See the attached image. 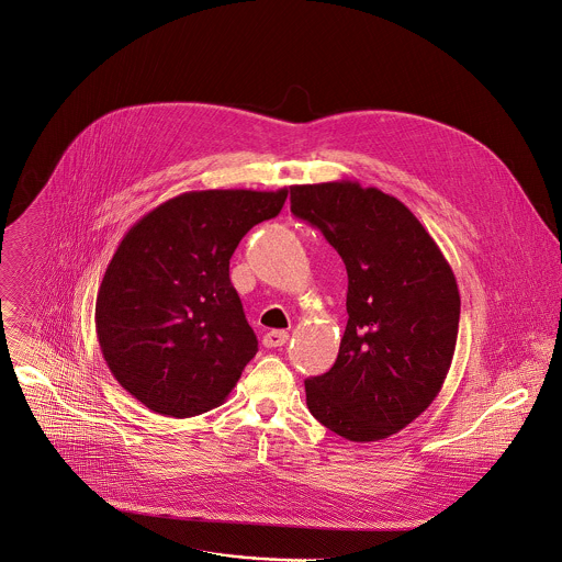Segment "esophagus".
<instances>
[{
	"instance_id": "1",
	"label": "esophagus",
	"mask_w": 562,
	"mask_h": 562,
	"mask_svg": "<svg viewBox=\"0 0 562 562\" xmlns=\"http://www.w3.org/2000/svg\"><path fill=\"white\" fill-rule=\"evenodd\" d=\"M286 340H289V333H284V330H269V333L262 337V345L269 347V349H273V347L286 345Z\"/></svg>"
}]
</instances>
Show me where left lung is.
I'll list each match as a JSON object with an SVG mask.
<instances>
[{
    "label": "left lung",
    "instance_id": "obj_1",
    "mask_svg": "<svg viewBox=\"0 0 562 562\" xmlns=\"http://www.w3.org/2000/svg\"><path fill=\"white\" fill-rule=\"evenodd\" d=\"M291 213L324 232L347 269L337 362L306 380L313 417L356 443L413 424L439 395L460 295L435 238L393 195L356 180L291 187Z\"/></svg>",
    "mask_w": 562,
    "mask_h": 562
}]
</instances>
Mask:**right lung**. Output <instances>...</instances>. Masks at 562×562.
<instances>
[{"label": "right lung", "mask_w": 562, "mask_h": 562, "mask_svg": "<svg viewBox=\"0 0 562 562\" xmlns=\"http://www.w3.org/2000/svg\"><path fill=\"white\" fill-rule=\"evenodd\" d=\"M289 189L189 191L162 202L121 238L95 302V330L114 380L165 417L222 406L258 340L229 258Z\"/></svg>", "instance_id": "add662e5"}]
</instances>
